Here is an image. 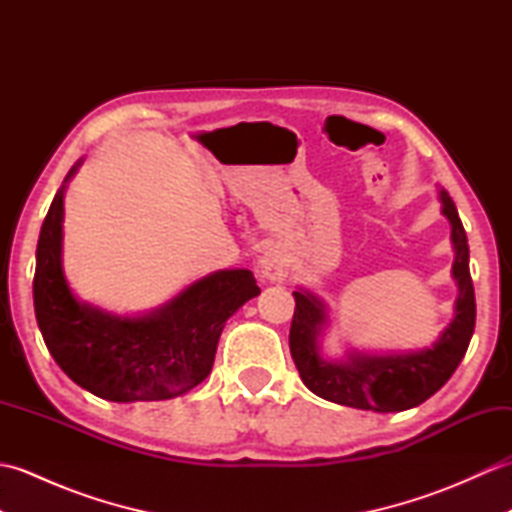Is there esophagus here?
<instances>
[{"label": "esophagus", "instance_id": "1", "mask_svg": "<svg viewBox=\"0 0 512 512\" xmlns=\"http://www.w3.org/2000/svg\"><path fill=\"white\" fill-rule=\"evenodd\" d=\"M259 273H262L264 281H268V284H281V281L286 279V259L281 255L279 248H268L266 253L259 257Z\"/></svg>", "mask_w": 512, "mask_h": 512}]
</instances>
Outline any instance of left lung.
Returning a JSON list of instances; mask_svg holds the SVG:
<instances>
[{
    "label": "left lung",
    "mask_w": 512,
    "mask_h": 512,
    "mask_svg": "<svg viewBox=\"0 0 512 512\" xmlns=\"http://www.w3.org/2000/svg\"><path fill=\"white\" fill-rule=\"evenodd\" d=\"M442 215L451 224L453 268L458 286L453 319L440 339L416 352H361L347 350L343 358L321 352V336L330 325L325 301L308 288H297V308L290 325V354L299 376L312 394L336 405L365 411H405L418 407L447 383L458 369L475 330V292L469 270V242L451 195L440 189Z\"/></svg>",
    "instance_id": "8db88e82"
}]
</instances>
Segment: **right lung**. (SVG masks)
<instances>
[{
  "label": "right lung",
  "mask_w": 512,
  "mask_h": 512,
  "mask_svg": "<svg viewBox=\"0 0 512 512\" xmlns=\"http://www.w3.org/2000/svg\"><path fill=\"white\" fill-rule=\"evenodd\" d=\"M68 171L43 220L32 281L35 317L54 361L76 385L112 402L169 400L211 374L226 321L257 297L246 268L215 270L162 306L114 314L74 295L63 273V198Z\"/></svg>",
  "instance_id": "1"
}]
</instances>
